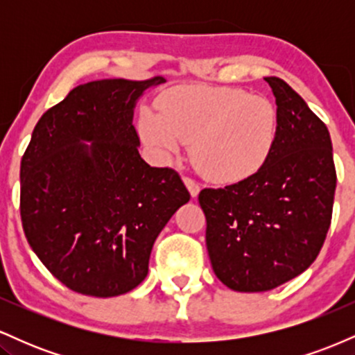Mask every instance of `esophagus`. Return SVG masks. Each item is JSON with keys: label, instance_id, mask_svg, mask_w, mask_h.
<instances>
[{"label": "esophagus", "instance_id": "1", "mask_svg": "<svg viewBox=\"0 0 355 355\" xmlns=\"http://www.w3.org/2000/svg\"><path fill=\"white\" fill-rule=\"evenodd\" d=\"M183 182H185L187 189H189V191H190L191 197H193V198L197 197L198 191H200V185H198V182H195L193 178H190V177H185V178H183Z\"/></svg>", "mask_w": 355, "mask_h": 355}]
</instances>
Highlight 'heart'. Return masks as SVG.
I'll use <instances>...</instances> for the list:
<instances>
[{"label": "heart", "mask_w": 355, "mask_h": 355, "mask_svg": "<svg viewBox=\"0 0 355 355\" xmlns=\"http://www.w3.org/2000/svg\"><path fill=\"white\" fill-rule=\"evenodd\" d=\"M279 115L270 100L243 89L189 87L160 101V113L144 110L138 130L160 157L191 145L203 177L235 183L259 172L277 141Z\"/></svg>", "instance_id": "b5f03b06"}]
</instances>
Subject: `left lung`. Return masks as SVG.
Instances as JSON below:
<instances>
[{
	"mask_svg": "<svg viewBox=\"0 0 355 355\" xmlns=\"http://www.w3.org/2000/svg\"><path fill=\"white\" fill-rule=\"evenodd\" d=\"M266 81L279 115L266 165L198 193L211 268L237 292L272 291L307 270L327 237L336 193L327 126L284 80Z\"/></svg>",
	"mask_w": 355,
	"mask_h": 355,
	"instance_id": "8db88e82",
	"label": "left lung"
}]
</instances>
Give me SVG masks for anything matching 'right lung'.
<instances>
[{"mask_svg": "<svg viewBox=\"0 0 355 355\" xmlns=\"http://www.w3.org/2000/svg\"><path fill=\"white\" fill-rule=\"evenodd\" d=\"M160 83L162 76L89 81L35 126L19 172L23 230L73 292L115 297L144 282L155 239L190 200L180 175L138 153L133 108Z\"/></svg>", "mask_w": 355, "mask_h": 355, "instance_id": "1", "label": "right lung"}]
</instances>
